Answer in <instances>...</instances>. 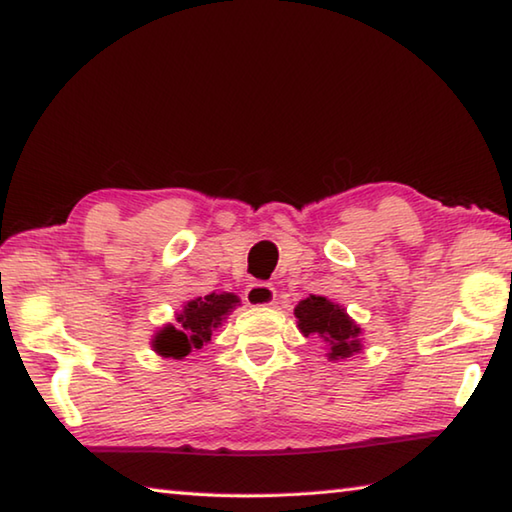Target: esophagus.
I'll return each instance as SVG.
<instances>
[{"instance_id":"34e87169","label":"esophagus","mask_w":512,"mask_h":512,"mask_svg":"<svg viewBox=\"0 0 512 512\" xmlns=\"http://www.w3.org/2000/svg\"><path fill=\"white\" fill-rule=\"evenodd\" d=\"M275 296H277V291L273 284H268V282H250L244 291L246 305H250V307L273 305Z\"/></svg>"}]
</instances>
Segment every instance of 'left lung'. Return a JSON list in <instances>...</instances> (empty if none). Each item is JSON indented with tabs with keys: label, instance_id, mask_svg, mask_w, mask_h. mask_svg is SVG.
Masks as SVG:
<instances>
[{
	"label": "left lung",
	"instance_id": "1",
	"mask_svg": "<svg viewBox=\"0 0 512 512\" xmlns=\"http://www.w3.org/2000/svg\"><path fill=\"white\" fill-rule=\"evenodd\" d=\"M293 314L298 318V329L302 334L323 339L329 361L350 359L363 348L361 327L354 323L343 305H336L325 296L300 300Z\"/></svg>",
	"mask_w": 512,
	"mask_h": 512
}]
</instances>
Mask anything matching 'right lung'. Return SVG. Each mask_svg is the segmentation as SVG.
<instances>
[{"label": "right lung", "mask_w": 512, "mask_h": 512, "mask_svg": "<svg viewBox=\"0 0 512 512\" xmlns=\"http://www.w3.org/2000/svg\"><path fill=\"white\" fill-rule=\"evenodd\" d=\"M235 293H210L187 300L176 314V323L162 325L153 334L151 348L164 359H185L189 352L201 350L212 341V332L225 323L232 311L239 307Z\"/></svg>", "instance_id": "right-lung-1"}]
</instances>
